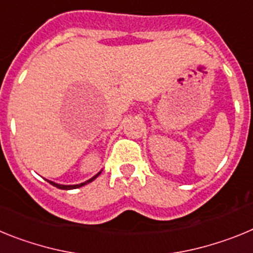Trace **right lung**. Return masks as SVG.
I'll return each instance as SVG.
<instances>
[{
    "mask_svg": "<svg viewBox=\"0 0 253 253\" xmlns=\"http://www.w3.org/2000/svg\"><path fill=\"white\" fill-rule=\"evenodd\" d=\"M100 173H101V172H99L97 175H95V176H93V177H91L90 180L84 181V182H82V184H78V185H59V184H55V182H53V181H48V180H46V181H48L49 184H51V185H53V186L58 187V189H60V190H72V189H78V187L84 186V185L88 184V182H92V181L95 180V178L97 177V176H99Z\"/></svg>",
    "mask_w": 253,
    "mask_h": 253,
    "instance_id": "add662e5",
    "label": "right lung"
}]
</instances>
